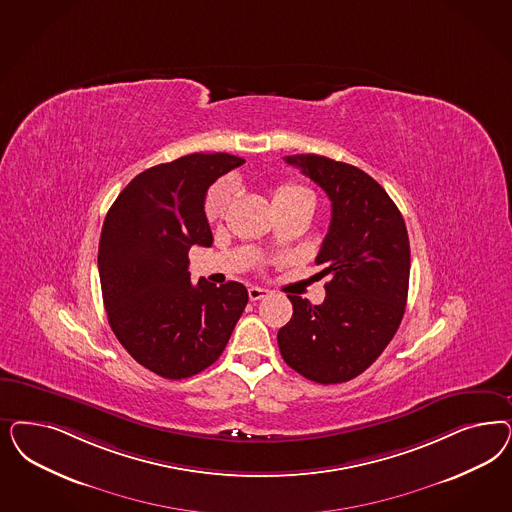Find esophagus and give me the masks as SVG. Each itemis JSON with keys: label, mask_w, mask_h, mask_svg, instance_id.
Instances as JSON below:
<instances>
[{"label": "esophagus", "mask_w": 512, "mask_h": 512, "mask_svg": "<svg viewBox=\"0 0 512 512\" xmlns=\"http://www.w3.org/2000/svg\"><path fill=\"white\" fill-rule=\"evenodd\" d=\"M269 292L265 290V288H260V286H250L248 288V297H250V301H258V299H262V297L267 296Z\"/></svg>", "instance_id": "1"}]
</instances>
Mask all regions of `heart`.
<instances>
[{
    "label": "heart",
    "instance_id": "obj_1",
    "mask_svg": "<svg viewBox=\"0 0 512 512\" xmlns=\"http://www.w3.org/2000/svg\"><path fill=\"white\" fill-rule=\"evenodd\" d=\"M235 196V186L230 179L216 182L209 190V196L205 199V215L209 220H220L230 209L231 199ZM273 201L275 207H286V205H299V203H311L314 205V194L311 188L299 184V182H281L273 190Z\"/></svg>",
    "mask_w": 512,
    "mask_h": 512
}]
</instances>
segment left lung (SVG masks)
Returning <instances> with one entry per match:
<instances>
[{
	"instance_id": "left-lung-1",
	"label": "left lung",
	"mask_w": 512,
	"mask_h": 512,
	"mask_svg": "<svg viewBox=\"0 0 512 512\" xmlns=\"http://www.w3.org/2000/svg\"><path fill=\"white\" fill-rule=\"evenodd\" d=\"M331 201L330 230L316 256L326 299L288 296L292 320L279 330L282 358L320 384L358 377L396 335L405 313L411 247L405 220L379 182L318 154L284 156Z\"/></svg>"
}]
</instances>
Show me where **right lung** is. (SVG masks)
Here are the masks:
<instances>
[{
  "label": "right lung",
  "instance_id": "1",
  "mask_svg": "<svg viewBox=\"0 0 512 512\" xmlns=\"http://www.w3.org/2000/svg\"><path fill=\"white\" fill-rule=\"evenodd\" d=\"M245 164L226 152L188 154L139 173L115 199L98 267L111 330L133 360L164 379H188L218 360L248 303L241 282L190 281L188 250L211 247L209 186Z\"/></svg>",
  "mask_w": 512,
  "mask_h": 512
}]
</instances>
